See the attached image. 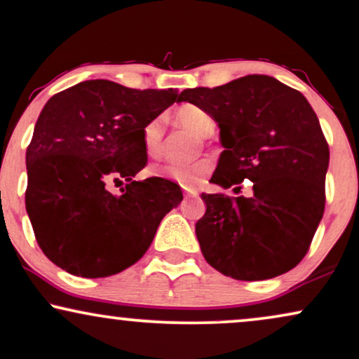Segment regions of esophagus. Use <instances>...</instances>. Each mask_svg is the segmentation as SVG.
<instances>
[{
    "mask_svg": "<svg viewBox=\"0 0 359 359\" xmlns=\"http://www.w3.org/2000/svg\"><path fill=\"white\" fill-rule=\"evenodd\" d=\"M184 191H185V196H187V197H197V196H198V192L196 191V189L184 187Z\"/></svg>",
    "mask_w": 359,
    "mask_h": 359,
    "instance_id": "esophagus-1",
    "label": "esophagus"
}]
</instances>
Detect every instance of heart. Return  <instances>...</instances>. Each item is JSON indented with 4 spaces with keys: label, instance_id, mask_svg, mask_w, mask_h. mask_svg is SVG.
<instances>
[{
    "label": "heart",
    "instance_id": "heart-1",
    "mask_svg": "<svg viewBox=\"0 0 359 359\" xmlns=\"http://www.w3.org/2000/svg\"><path fill=\"white\" fill-rule=\"evenodd\" d=\"M180 127L191 130L198 138L210 137L215 130V120L209 111L201 109V107L192 105V103H184L177 107L172 114ZM162 140H163V120L162 116H155L149 120L142 128V145H144L145 154L150 158H157L162 154ZM214 163L209 158H201L189 165H163L161 168H154V174L168 177L175 180L184 187H196L212 172Z\"/></svg>",
    "mask_w": 359,
    "mask_h": 359
}]
</instances>
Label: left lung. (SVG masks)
I'll list each match as a JSON object with an SVG mask.
<instances>
[{
    "label": "left lung",
    "mask_w": 359,
    "mask_h": 359,
    "mask_svg": "<svg viewBox=\"0 0 359 359\" xmlns=\"http://www.w3.org/2000/svg\"><path fill=\"white\" fill-rule=\"evenodd\" d=\"M179 100L207 110L221 128L224 152L210 182H252V197L202 194L207 209L196 234L205 261L239 280L291 271L308 252L326 201L330 147L309 102L267 75L187 88Z\"/></svg>",
    "instance_id": "1"
}]
</instances>
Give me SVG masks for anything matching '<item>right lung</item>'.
<instances>
[{
  "instance_id": "add662e5",
  "label": "right lung",
  "mask_w": 359,
  "mask_h": 359,
  "mask_svg": "<svg viewBox=\"0 0 359 359\" xmlns=\"http://www.w3.org/2000/svg\"><path fill=\"white\" fill-rule=\"evenodd\" d=\"M168 90L86 80L43 107L27 149L25 202L43 254L81 278H107L147 252L182 191L162 177L133 180L147 165L142 128L177 100ZM127 182L123 194L108 191Z\"/></svg>"
}]
</instances>
